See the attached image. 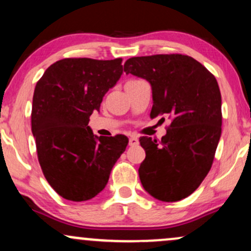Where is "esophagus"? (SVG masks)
I'll return each instance as SVG.
<instances>
[{
	"instance_id": "34e87169",
	"label": "esophagus",
	"mask_w": 251,
	"mask_h": 251,
	"mask_svg": "<svg viewBox=\"0 0 251 251\" xmlns=\"http://www.w3.org/2000/svg\"><path fill=\"white\" fill-rule=\"evenodd\" d=\"M138 144H139V140H138L135 137H131L128 139V145L129 146H137Z\"/></svg>"
}]
</instances>
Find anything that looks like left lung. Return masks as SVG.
Masks as SVG:
<instances>
[{"label": "left lung", "mask_w": 251, "mask_h": 251, "mask_svg": "<svg viewBox=\"0 0 251 251\" xmlns=\"http://www.w3.org/2000/svg\"><path fill=\"white\" fill-rule=\"evenodd\" d=\"M151 83L150 117L171 119L162 140L140 137L144 189L162 201L186 198L201 185L214 162L222 133V98L214 74L184 54L135 56L124 65Z\"/></svg>", "instance_id": "1"}]
</instances>
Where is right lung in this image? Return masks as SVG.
I'll use <instances>...</instances> for the list:
<instances>
[{
	"instance_id": "1",
	"label": "right lung",
	"mask_w": 251,
	"mask_h": 251,
	"mask_svg": "<svg viewBox=\"0 0 251 251\" xmlns=\"http://www.w3.org/2000/svg\"><path fill=\"white\" fill-rule=\"evenodd\" d=\"M123 59L67 57L46 70L35 86L31 132L50 185L65 200L88 201L107 184L128 139L93 135L89 117L123 74Z\"/></svg>"
}]
</instances>
